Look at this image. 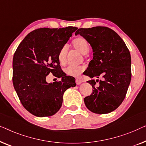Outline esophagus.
Returning <instances> with one entry per match:
<instances>
[{
	"mask_svg": "<svg viewBox=\"0 0 146 146\" xmlns=\"http://www.w3.org/2000/svg\"><path fill=\"white\" fill-rule=\"evenodd\" d=\"M82 82H83V80H82L81 78L80 77H78V78H76L75 79V83H77V85H80Z\"/></svg>",
	"mask_w": 146,
	"mask_h": 146,
	"instance_id": "esophagus-1",
	"label": "esophagus"
}]
</instances>
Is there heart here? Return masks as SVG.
<instances>
[{"instance_id": "heart-1", "label": "heart", "mask_w": 146, "mask_h": 146, "mask_svg": "<svg viewBox=\"0 0 146 146\" xmlns=\"http://www.w3.org/2000/svg\"><path fill=\"white\" fill-rule=\"evenodd\" d=\"M73 47L76 50L82 53L85 55L89 52L90 51V45L87 40L83 37H78L73 40L72 42ZM68 53V47L67 46H63L59 50L57 58L61 65H65L67 61V56ZM85 69V67L83 65H78V66H73L70 65L68 66L65 69V72L67 75L71 76V77H78Z\"/></svg>"}]
</instances>
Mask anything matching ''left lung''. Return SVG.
<instances>
[{
  "label": "left lung",
  "mask_w": 146,
  "mask_h": 146,
  "mask_svg": "<svg viewBox=\"0 0 146 146\" xmlns=\"http://www.w3.org/2000/svg\"><path fill=\"white\" fill-rule=\"evenodd\" d=\"M91 45L93 59L90 61L84 75L103 77L96 87V81L87 83L93 87V93L84 98L87 108L96 114H107L122 104L130 85L131 56L122 38L114 30L104 26L79 28L75 32Z\"/></svg>",
  "instance_id": "8db88e82"
}]
</instances>
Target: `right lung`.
<instances>
[{
    "label": "right lung",
    "instance_id": "obj_1",
    "mask_svg": "<svg viewBox=\"0 0 146 146\" xmlns=\"http://www.w3.org/2000/svg\"><path fill=\"white\" fill-rule=\"evenodd\" d=\"M77 28H43L29 33L18 46L12 61L14 89L24 108L38 117L51 116L60 109L65 91L75 79L61 69L57 55ZM52 73L61 81L48 84Z\"/></svg>",
    "mask_w": 146,
    "mask_h": 146
}]
</instances>
